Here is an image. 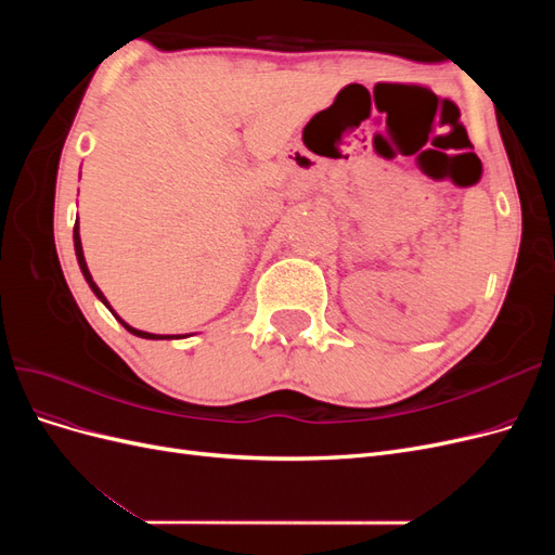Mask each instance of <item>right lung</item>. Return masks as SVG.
Returning a JSON list of instances; mask_svg holds the SVG:
<instances>
[{
  "label": "right lung",
  "mask_w": 555,
  "mask_h": 555,
  "mask_svg": "<svg viewBox=\"0 0 555 555\" xmlns=\"http://www.w3.org/2000/svg\"><path fill=\"white\" fill-rule=\"evenodd\" d=\"M74 249H76V259H78V266H80V273H82V278H86V282L90 284V289L94 292V296L102 300V304L113 312V317L117 319V322H120L129 333H133V335H139V338H145V340H173V338H188V335H192V333H188V335H157V333H147V331H139V328H133V326H129L125 319L117 314L113 308H111V304L106 300V296L102 294V289L96 287V282L92 280V275H90V268H88V263H86V255H82V245H80V233H78V222L74 224Z\"/></svg>",
  "instance_id": "add662e5"
}]
</instances>
